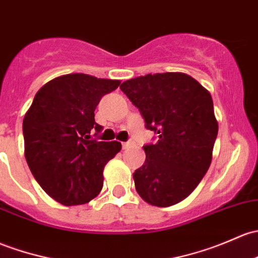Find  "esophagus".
<instances>
[{
  "instance_id": "obj_1",
  "label": "esophagus",
  "mask_w": 258,
  "mask_h": 258,
  "mask_svg": "<svg viewBox=\"0 0 258 258\" xmlns=\"http://www.w3.org/2000/svg\"><path fill=\"white\" fill-rule=\"evenodd\" d=\"M135 145V142L132 140H130V141H127V142H123L122 143V147L124 148V150H126V148H130L131 147V146H134Z\"/></svg>"
}]
</instances>
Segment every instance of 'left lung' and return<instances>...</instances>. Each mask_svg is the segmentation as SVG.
I'll use <instances>...</instances> for the list:
<instances>
[{
	"instance_id": "obj_1",
	"label": "left lung",
	"mask_w": 258,
	"mask_h": 258,
	"mask_svg": "<svg viewBox=\"0 0 258 258\" xmlns=\"http://www.w3.org/2000/svg\"><path fill=\"white\" fill-rule=\"evenodd\" d=\"M120 89L158 135L157 143L143 146L146 161L134 173L137 193L154 207L177 204L210 167L219 130L211 95L184 73L147 74Z\"/></svg>"
}]
</instances>
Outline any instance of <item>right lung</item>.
<instances>
[{"label":"right lung","instance_id":"right-lung-1","mask_svg":"<svg viewBox=\"0 0 258 258\" xmlns=\"http://www.w3.org/2000/svg\"><path fill=\"white\" fill-rule=\"evenodd\" d=\"M120 80L68 74L38 90L23 118L24 156L43 190L60 204H86L104 185L105 165L121 151L117 141H96L95 108Z\"/></svg>","mask_w":258,"mask_h":258}]
</instances>
